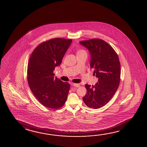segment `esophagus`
<instances>
[{
  "label": "esophagus",
  "instance_id": "1",
  "mask_svg": "<svg viewBox=\"0 0 147 147\" xmlns=\"http://www.w3.org/2000/svg\"><path fill=\"white\" fill-rule=\"evenodd\" d=\"M73 86H74L76 87H79L80 86V84H73Z\"/></svg>",
  "mask_w": 147,
  "mask_h": 147
}]
</instances>
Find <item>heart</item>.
Returning a JSON list of instances; mask_svg holds the SVG:
<instances>
[{"mask_svg":"<svg viewBox=\"0 0 147 147\" xmlns=\"http://www.w3.org/2000/svg\"><path fill=\"white\" fill-rule=\"evenodd\" d=\"M80 53H86V52L85 51V50L83 49H80L78 52H77V54H80ZM87 54V53H86Z\"/></svg>","mask_w":147,"mask_h":147,"instance_id":"obj_1","label":"heart"}]
</instances>
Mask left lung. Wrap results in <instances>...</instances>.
<instances>
[{"mask_svg":"<svg viewBox=\"0 0 147 147\" xmlns=\"http://www.w3.org/2000/svg\"><path fill=\"white\" fill-rule=\"evenodd\" d=\"M90 52V67L94 69L98 82L94 86L86 84L87 93L82 99L90 108L105 105L113 98L120 81V63L113 48L104 40L92 39L80 41Z\"/></svg>","mask_w":147,"mask_h":147,"instance_id":"1","label":"left lung"}]
</instances>
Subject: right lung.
<instances>
[{"instance_id":"right-lung-1","label":"right lung","mask_w":147,"mask_h":147,"mask_svg":"<svg viewBox=\"0 0 147 147\" xmlns=\"http://www.w3.org/2000/svg\"><path fill=\"white\" fill-rule=\"evenodd\" d=\"M72 42L71 39H51L39 45L30 57L29 86L36 99L47 108H61L67 99L70 84L55 77L53 72L61 64Z\"/></svg>"}]
</instances>
